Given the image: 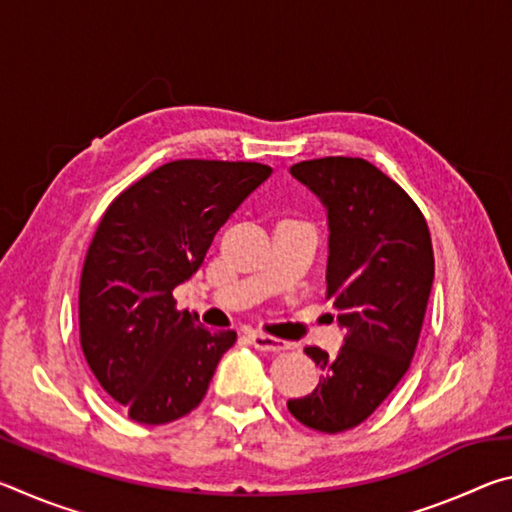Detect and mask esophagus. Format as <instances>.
Masks as SVG:
<instances>
[{"label":"esophagus","mask_w":512,"mask_h":512,"mask_svg":"<svg viewBox=\"0 0 512 512\" xmlns=\"http://www.w3.org/2000/svg\"><path fill=\"white\" fill-rule=\"evenodd\" d=\"M248 341L255 350H262V352H284V350L293 348V343L275 339V336H268V334H262V332H250Z\"/></svg>","instance_id":"esophagus-1"}]
</instances>
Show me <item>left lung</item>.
<instances>
[{"label":"left lung","mask_w":512,"mask_h":512,"mask_svg":"<svg viewBox=\"0 0 512 512\" xmlns=\"http://www.w3.org/2000/svg\"><path fill=\"white\" fill-rule=\"evenodd\" d=\"M291 176L327 210V298L345 345L336 357L305 350L323 377L287 406L305 427L339 433L370 418L411 366L433 284L431 235L411 196L368 160H305Z\"/></svg>","instance_id":"left-lung-1"}]
</instances>
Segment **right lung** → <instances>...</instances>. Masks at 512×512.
<instances>
[{
	"mask_svg": "<svg viewBox=\"0 0 512 512\" xmlns=\"http://www.w3.org/2000/svg\"><path fill=\"white\" fill-rule=\"evenodd\" d=\"M271 173L259 162H167L103 214L81 273V348L131 420L167 424L203 402L237 334H212L196 314L178 311L173 289L198 271L221 225Z\"/></svg>",
	"mask_w": 512,
	"mask_h": 512,
	"instance_id": "obj_1",
	"label": "right lung"
}]
</instances>
